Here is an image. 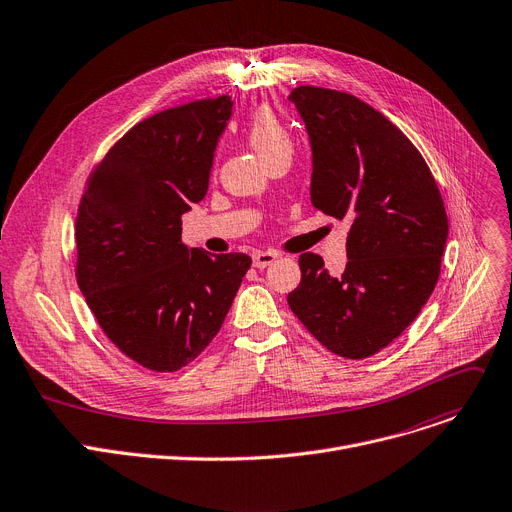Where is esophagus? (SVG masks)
Returning a JSON list of instances; mask_svg holds the SVG:
<instances>
[{
  "mask_svg": "<svg viewBox=\"0 0 512 512\" xmlns=\"http://www.w3.org/2000/svg\"><path fill=\"white\" fill-rule=\"evenodd\" d=\"M276 259H278V253H274V251H257L253 255V265L257 269H265L267 265H271Z\"/></svg>",
  "mask_w": 512,
  "mask_h": 512,
  "instance_id": "34e87169",
  "label": "esophagus"
}]
</instances>
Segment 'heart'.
I'll use <instances>...</instances> for the list:
<instances>
[{"label": "heart", "mask_w": 512, "mask_h": 512, "mask_svg": "<svg viewBox=\"0 0 512 512\" xmlns=\"http://www.w3.org/2000/svg\"><path fill=\"white\" fill-rule=\"evenodd\" d=\"M247 138L257 154L269 162L274 156L292 152V138L286 123L269 105H259L249 123H247Z\"/></svg>", "instance_id": "heart-1"}]
</instances>
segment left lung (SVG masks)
<instances>
[{
	"instance_id": "left-lung-1",
	"label": "left lung",
	"mask_w": 512,
	"mask_h": 512,
	"mask_svg": "<svg viewBox=\"0 0 512 512\" xmlns=\"http://www.w3.org/2000/svg\"><path fill=\"white\" fill-rule=\"evenodd\" d=\"M290 100L311 138L313 206L352 226L344 274L333 278L321 255L302 253L288 304L329 352L362 360L430 298L449 236L445 201L418 148L364 100L319 86H298Z\"/></svg>"
}]
</instances>
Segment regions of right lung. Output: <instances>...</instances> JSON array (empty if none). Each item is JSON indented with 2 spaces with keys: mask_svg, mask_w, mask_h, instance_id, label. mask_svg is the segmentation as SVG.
Here are the masks:
<instances>
[{
  "mask_svg": "<svg viewBox=\"0 0 512 512\" xmlns=\"http://www.w3.org/2000/svg\"><path fill=\"white\" fill-rule=\"evenodd\" d=\"M228 94L133 125L84 185L76 218V280L111 342L154 372H177L220 331L245 253L208 255L181 241L183 214L208 193Z\"/></svg>",
  "mask_w": 512,
  "mask_h": 512,
  "instance_id": "add662e5",
  "label": "right lung"
}]
</instances>
